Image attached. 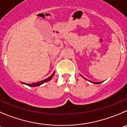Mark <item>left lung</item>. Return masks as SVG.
Wrapping results in <instances>:
<instances>
[{
	"instance_id": "obj_1",
	"label": "left lung",
	"mask_w": 127,
	"mask_h": 127,
	"mask_svg": "<svg viewBox=\"0 0 127 127\" xmlns=\"http://www.w3.org/2000/svg\"><path fill=\"white\" fill-rule=\"evenodd\" d=\"M82 76V75H81ZM82 77H83V76H82ZM84 78H85V79H86V78H84ZM90 82H92V83H93V84H101V83L102 82H91V81H90Z\"/></svg>"
}]
</instances>
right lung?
I'll return each instance as SVG.
<instances>
[{"label": "right lung", "instance_id": "right-lung-1", "mask_svg": "<svg viewBox=\"0 0 127 127\" xmlns=\"http://www.w3.org/2000/svg\"><path fill=\"white\" fill-rule=\"evenodd\" d=\"M54 74H55V72H54V73H52V74L50 76V77H49V78H46V79L45 80H43L42 81H40V82H35V83H32V84H27V83H24V82H22L23 84H25V85H28V86L29 87H37V86H39V85H42V84H44V83L47 82H49V80H50L52 78V77H54Z\"/></svg>", "mask_w": 127, "mask_h": 127}]
</instances>
